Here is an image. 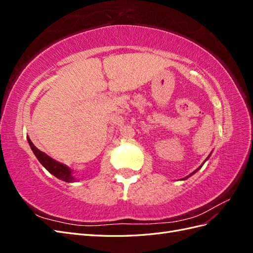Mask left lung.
I'll use <instances>...</instances> for the list:
<instances>
[{
	"label": "left lung",
	"instance_id": "1",
	"mask_svg": "<svg viewBox=\"0 0 253 253\" xmlns=\"http://www.w3.org/2000/svg\"><path fill=\"white\" fill-rule=\"evenodd\" d=\"M210 155H211V154H210ZM210 155H209V156H208V157H207V158H206V160H207V159H208V158H209V157H210ZM206 160H205V162H206ZM205 162H204V164H205ZM204 164H203V165H204ZM203 165H202V166H201V167H198V168H197V169H196V170H195V171H194V172H192V173H191V174H190V175H188V176H187V177H185V178H182V179H187V178H189V177H190V176H192V175H193V174H194V173H196V172H197V171H198V170H200V169H201V168H202V167H203Z\"/></svg>",
	"mask_w": 253,
	"mask_h": 253
}]
</instances>
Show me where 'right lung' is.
<instances>
[{
    "label": "right lung",
    "instance_id": "1",
    "mask_svg": "<svg viewBox=\"0 0 253 253\" xmlns=\"http://www.w3.org/2000/svg\"><path fill=\"white\" fill-rule=\"evenodd\" d=\"M27 140H28L30 148H32V150L34 152V154L38 158V160H39L41 165L50 174H52L53 176H56L57 178L63 180V181H66V182L75 181V178L73 177V175H72V170L70 169V168L66 167L63 164L59 163V162H56L55 159H52L51 157H49L48 155L45 154V153H43L39 149H37L35 147V144L32 142V140L29 139V137H27Z\"/></svg>",
    "mask_w": 253,
    "mask_h": 253
}]
</instances>
